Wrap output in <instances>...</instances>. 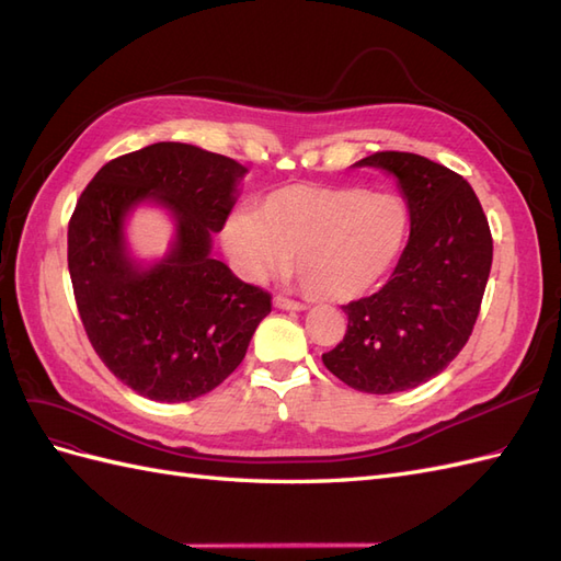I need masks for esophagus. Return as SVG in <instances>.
I'll return each instance as SVG.
<instances>
[{"mask_svg": "<svg viewBox=\"0 0 561 561\" xmlns=\"http://www.w3.org/2000/svg\"><path fill=\"white\" fill-rule=\"evenodd\" d=\"M274 304H276L278 309H283V311H304V309H307V304L295 301V299H287V297H283V295H276V297H274Z\"/></svg>", "mask_w": 561, "mask_h": 561, "instance_id": "34e87169", "label": "esophagus"}]
</instances>
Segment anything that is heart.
Returning <instances> with one entry per match:
<instances>
[{
  "label": "heart",
  "instance_id": "obj_1",
  "mask_svg": "<svg viewBox=\"0 0 561 561\" xmlns=\"http://www.w3.org/2000/svg\"><path fill=\"white\" fill-rule=\"evenodd\" d=\"M412 217L404 198L363 186L290 184L248 215H233L222 239L243 276L264 280L293 260L316 299L348 301L379 285L400 262Z\"/></svg>",
  "mask_w": 561,
  "mask_h": 561
}]
</instances>
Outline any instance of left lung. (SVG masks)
Masks as SVG:
<instances>
[{"label":"left lung","instance_id":"obj_1","mask_svg":"<svg viewBox=\"0 0 561 561\" xmlns=\"http://www.w3.org/2000/svg\"><path fill=\"white\" fill-rule=\"evenodd\" d=\"M355 165L393 173L412 217L410 241L379 293L346 304L342 342L322 353L336 379L363 393H398L437 377L472 334L494 257L472 186L410 151H377Z\"/></svg>","mask_w":561,"mask_h":561}]
</instances>
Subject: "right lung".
Segmentation results:
<instances>
[{
    "label": "right lung",
    "instance_id": "1",
    "mask_svg": "<svg viewBox=\"0 0 561 561\" xmlns=\"http://www.w3.org/2000/svg\"><path fill=\"white\" fill-rule=\"evenodd\" d=\"M248 171L194 145L157 142L105 163L67 227V266L83 330L112 375L157 402L210 393L241 365L271 295L210 257ZM142 199L174 215L172 252L142 270L123 219Z\"/></svg>",
    "mask_w": 561,
    "mask_h": 561
}]
</instances>
